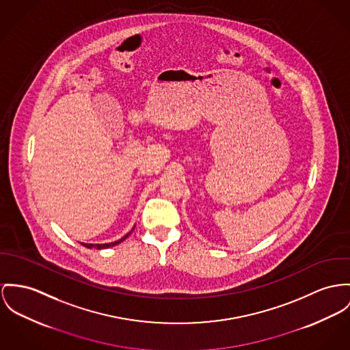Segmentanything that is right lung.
<instances>
[{
  "label": "right lung",
  "mask_w": 350,
  "mask_h": 350,
  "mask_svg": "<svg viewBox=\"0 0 350 350\" xmlns=\"http://www.w3.org/2000/svg\"><path fill=\"white\" fill-rule=\"evenodd\" d=\"M135 229V228H133ZM132 229V230H133ZM132 230L128 233V234H125L122 239H120V240H117V241L114 242H109V243H82L85 247H89V249H92V247H96V249H107V247H111V246H116V245H118V243H121V242L124 241L125 239H128L129 237V234L132 233Z\"/></svg>",
  "instance_id": "right-lung-1"
}]
</instances>
